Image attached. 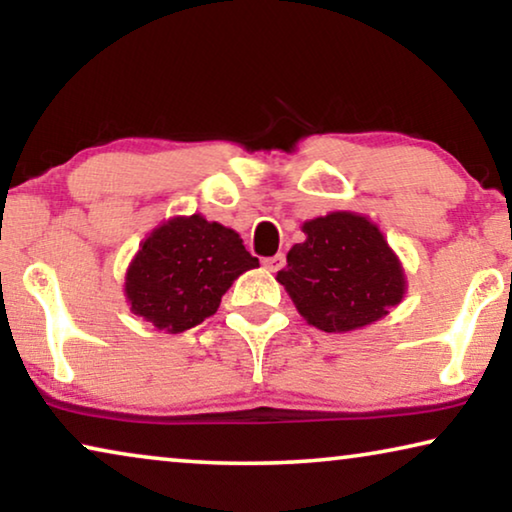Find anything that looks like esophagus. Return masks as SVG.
I'll return each instance as SVG.
<instances>
[{
    "label": "esophagus",
    "mask_w": 512,
    "mask_h": 512,
    "mask_svg": "<svg viewBox=\"0 0 512 512\" xmlns=\"http://www.w3.org/2000/svg\"><path fill=\"white\" fill-rule=\"evenodd\" d=\"M284 261H286L284 254H275V256H270V258H263V265H265V268H268L270 272H277V270L284 265Z\"/></svg>",
    "instance_id": "esophagus-1"
}]
</instances>
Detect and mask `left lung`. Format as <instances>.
I'll use <instances>...</instances> for the list:
<instances>
[{
	"mask_svg": "<svg viewBox=\"0 0 512 512\" xmlns=\"http://www.w3.org/2000/svg\"><path fill=\"white\" fill-rule=\"evenodd\" d=\"M277 282L307 324L326 333L356 331L387 317L403 300L405 275L380 228L354 212L303 223Z\"/></svg>",
	"mask_w": 512,
	"mask_h": 512,
	"instance_id": "1",
	"label": "left lung"
}]
</instances>
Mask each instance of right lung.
Segmentation results:
<instances>
[{
	"instance_id": "add662e5",
	"label": "right lung",
	"mask_w": 512,
	"mask_h": 512,
	"mask_svg": "<svg viewBox=\"0 0 512 512\" xmlns=\"http://www.w3.org/2000/svg\"><path fill=\"white\" fill-rule=\"evenodd\" d=\"M258 268L242 237L205 216H174L158 226L125 275L130 310L158 331L184 333L219 310L242 272Z\"/></svg>"
}]
</instances>
